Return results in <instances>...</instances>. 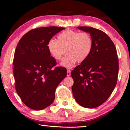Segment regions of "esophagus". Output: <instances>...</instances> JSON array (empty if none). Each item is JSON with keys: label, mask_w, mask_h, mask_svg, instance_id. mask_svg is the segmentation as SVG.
I'll return each mask as SVG.
<instances>
[{"label": "esophagus", "mask_w": 130, "mask_h": 130, "mask_svg": "<svg viewBox=\"0 0 130 130\" xmlns=\"http://www.w3.org/2000/svg\"><path fill=\"white\" fill-rule=\"evenodd\" d=\"M70 75H71V70H67V76H70Z\"/></svg>", "instance_id": "1"}]
</instances>
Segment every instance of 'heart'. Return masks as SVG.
<instances>
[{"label":"heart","instance_id":"obj_1","mask_svg":"<svg viewBox=\"0 0 130 130\" xmlns=\"http://www.w3.org/2000/svg\"><path fill=\"white\" fill-rule=\"evenodd\" d=\"M48 50L56 60H61L66 48L67 55L63 57L61 65L66 68L73 67L76 61H84L90 55L93 47V40L87 32H79L67 29L57 36V40L50 39L47 43Z\"/></svg>","mask_w":130,"mask_h":130}]
</instances>
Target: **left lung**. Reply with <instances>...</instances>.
<instances>
[{"mask_svg":"<svg viewBox=\"0 0 130 130\" xmlns=\"http://www.w3.org/2000/svg\"><path fill=\"white\" fill-rule=\"evenodd\" d=\"M78 28L90 33L93 47L88 58L71 71L72 91L80 106L94 108L105 103L115 88L119 73L118 54L113 41L104 31L92 27Z\"/></svg>","mask_w":130,"mask_h":130,"instance_id":"obj_1","label":"left lung"}]
</instances>
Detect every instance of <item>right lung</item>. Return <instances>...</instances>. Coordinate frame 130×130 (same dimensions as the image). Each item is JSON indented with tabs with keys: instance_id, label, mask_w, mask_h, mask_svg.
<instances>
[{
	"instance_id": "1",
	"label": "right lung",
	"mask_w": 130,
	"mask_h": 130,
	"mask_svg": "<svg viewBox=\"0 0 130 130\" xmlns=\"http://www.w3.org/2000/svg\"><path fill=\"white\" fill-rule=\"evenodd\" d=\"M64 29L49 26L33 29L23 35L15 51L13 65L15 88L27 107L42 110L54 102L57 86L67 75V70L56 67L47 43Z\"/></svg>"
}]
</instances>
